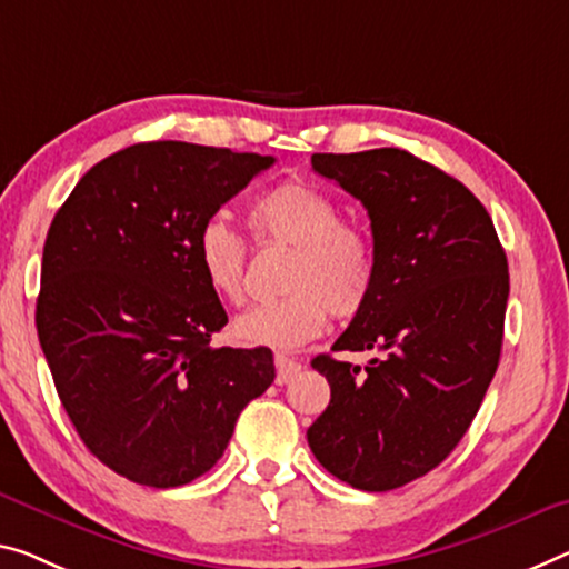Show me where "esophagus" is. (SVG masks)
<instances>
[{"mask_svg": "<svg viewBox=\"0 0 569 569\" xmlns=\"http://www.w3.org/2000/svg\"><path fill=\"white\" fill-rule=\"evenodd\" d=\"M274 366H277V383H290L295 376L302 371V363L295 361V358H290V356H284V353H277Z\"/></svg>", "mask_w": 569, "mask_h": 569, "instance_id": "esophagus-1", "label": "esophagus"}]
</instances>
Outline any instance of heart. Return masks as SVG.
Listing matches in <instances>:
<instances>
[{
	"instance_id": "1",
	"label": "heart",
	"mask_w": 569,
	"mask_h": 569,
	"mask_svg": "<svg viewBox=\"0 0 569 569\" xmlns=\"http://www.w3.org/2000/svg\"><path fill=\"white\" fill-rule=\"evenodd\" d=\"M259 247L290 249L282 300L257 305L233 320L236 340L292 351L318 338L330 312L353 320L369 305L379 259L371 233L340 218L333 196L308 180H284L249 208ZM196 264L208 290L226 302L247 297V243L221 218H208L196 233Z\"/></svg>"
}]
</instances>
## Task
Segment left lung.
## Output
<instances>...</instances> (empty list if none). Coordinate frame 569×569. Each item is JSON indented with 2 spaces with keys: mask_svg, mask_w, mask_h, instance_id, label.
I'll return each instance as SVG.
<instances>
[{
  "mask_svg": "<svg viewBox=\"0 0 569 569\" xmlns=\"http://www.w3.org/2000/svg\"><path fill=\"white\" fill-rule=\"evenodd\" d=\"M312 170L363 203L379 274L333 351H381L361 366L322 353L330 405L312 456L361 491L422 478L456 450L498 369L509 264L480 200L397 147L312 154Z\"/></svg>",
  "mask_w": 569,
  "mask_h": 569,
  "instance_id": "obj_1",
  "label": "left lung"
}]
</instances>
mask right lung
<instances>
[{"label": "right lung", "instance_id": "right-lung-1", "mask_svg": "<svg viewBox=\"0 0 569 569\" xmlns=\"http://www.w3.org/2000/svg\"><path fill=\"white\" fill-rule=\"evenodd\" d=\"M274 157L142 142L83 174L50 223L34 310L58 397L86 448L139 486L211 470L274 381L269 348H213L226 315L196 233Z\"/></svg>", "mask_w": 569, "mask_h": 569}]
</instances>
